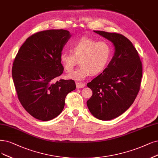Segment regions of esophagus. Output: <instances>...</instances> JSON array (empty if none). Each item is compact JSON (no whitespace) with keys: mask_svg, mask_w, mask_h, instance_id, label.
Returning <instances> with one entry per match:
<instances>
[{"mask_svg":"<svg viewBox=\"0 0 158 158\" xmlns=\"http://www.w3.org/2000/svg\"><path fill=\"white\" fill-rule=\"evenodd\" d=\"M75 84H76V86H77V89H81L85 86V85L84 83H81V82H76Z\"/></svg>","mask_w":158,"mask_h":158,"instance_id":"34e87169","label":"esophagus"}]
</instances>
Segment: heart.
Listing matches in <instances>:
<instances>
[{
  "label": "heart",
  "mask_w": 158,
  "mask_h": 158,
  "mask_svg": "<svg viewBox=\"0 0 158 158\" xmlns=\"http://www.w3.org/2000/svg\"><path fill=\"white\" fill-rule=\"evenodd\" d=\"M72 51L62 52L60 55L62 66L67 72L72 71L79 60L81 66L67 75V78L82 81L92 75L103 72L112 56V48L107 41H98L83 37L71 46Z\"/></svg>",
  "instance_id": "obj_1"
}]
</instances>
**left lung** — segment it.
Segmentation results:
<instances>
[{"label":"left lung","instance_id":"1","mask_svg":"<svg viewBox=\"0 0 158 158\" xmlns=\"http://www.w3.org/2000/svg\"><path fill=\"white\" fill-rule=\"evenodd\" d=\"M112 42L114 55L106 69L87 83L92 96L86 104L96 118L109 120L130 108L140 90L143 66L130 41L116 32L94 31Z\"/></svg>","mask_w":158,"mask_h":158}]
</instances>
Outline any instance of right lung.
I'll use <instances>...</instances> for the list:
<instances>
[{
    "label": "right lung",
    "instance_id": "1",
    "mask_svg": "<svg viewBox=\"0 0 158 158\" xmlns=\"http://www.w3.org/2000/svg\"><path fill=\"white\" fill-rule=\"evenodd\" d=\"M71 35L63 29L33 34L22 45L13 62L17 98L35 118L48 121L59 115L65 98L76 88L72 79H55L63 73L60 55Z\"/></svg>",
    "mask_w": 158,
    "mask_h": 158
}]
</instances>
